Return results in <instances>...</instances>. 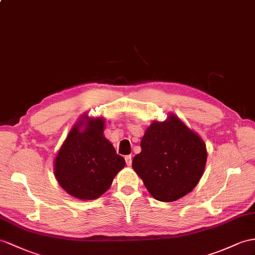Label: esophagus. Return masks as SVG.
<instances>
[{
  "label": "esophagus",
  "mask_w": 255,
  "mask_h": 255,
  "mask_svg": "<svg viewBox=\"0 0 255 255\" xmlns=\"http://www.w3.org/2000/svg\"><path fill=\"white\" fill-rule=\"evenodd\" d=\"M124 159H126V162H127V165H131L132 164V157L131 156H126L124 157Z\"/></svg>",
  "instance_id": "obj_1"
}]
</instances>
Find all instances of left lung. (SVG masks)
Listing matches in <instances>:
<instances>
[{
	"mask_svg": "<svg viewBox=\"0 0 255 255\" xmlns=\"http://www.w3.org/2000/svg\"><path fill=\"white\" fill-rule=\"evenodd\" d=\"M132 167L150 195L173 202L194 189L203 175L208 152L203 139L172 113L153 120L140 141Z\"/></svg>",
	"mask_w": 255,
	"mask_h": 255,
	"instance_id": "obj_1",
	"label": "left lung"
}]
</instances>
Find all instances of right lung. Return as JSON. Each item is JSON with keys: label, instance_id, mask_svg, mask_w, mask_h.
<instances>
[{"label": "right lung", "instance_id": "add662e5", "mask_svg": "<svg viewBox=\"0 0 255 255\" xmlns=\"http://www.w3.org/2000/svg\"><path fill=\"white\" fill-rule=\"evenodd\" d=\"M105 118L83 114L71 128L54 160V175L67 194L94 200L106 192L126 166L105 137Z\"/></svg>", "mask_w": 255, "mask_h": 255}]
</instances>
